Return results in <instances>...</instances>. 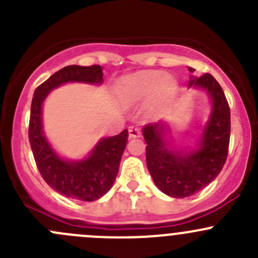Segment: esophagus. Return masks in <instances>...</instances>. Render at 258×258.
<instances>
[{"label":"esophagus","mask_w":258,"mask_h":258,"mask_svg":"<svg viewBox=\"0 0 258 258\" xmlns=\"http://www.w3.org/2000/svg\"><path fill=\"white\" fill-rule=\"evenodd\" d=\"M128 136L135 139V137H140L141 136V131L137 126H130L128 127Z\"/></svg>","instance_id":"esophagus-1"}]
</instances>
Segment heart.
<instances>
[{"label": "heart", "instance_id": "1", "mask_svg": "<svg viewBox=\"0 0 258 258\" xmlns=\"http://www.w3.org/2000/svg\"><path fill=\"white\" fill-rule=\"evenodd\" d=\"M165 72H141L122 81L119 98L123 103H135L151 97L162 85H172Z\"/></svg>", "mask_w": 258, "mask_h": 258}]
</instances>
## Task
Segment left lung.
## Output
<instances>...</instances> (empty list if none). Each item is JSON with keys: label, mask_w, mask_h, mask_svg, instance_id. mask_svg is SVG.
Masks as SVG:
<instances>
[{"label": "left lung", "mask_w": 258, "mask_h": 258, "mask_svg": "<svg viewBox=\"0 0 258 258\" xmlns=\"http://www.w3.org/2000/svg\"><path fill=\"white\" fill-rule=\"evenodd\" d=\"M189 71L195 70L189 67ZM188 85L204 88L212 98V113L200 140V147L187 153L170 150L163 139L167 127L161 122L146 124L142 132L147 144L148 171L156 186L175 199L192 196L217 177L230 146V106L220 83L212 75L205 74L189 80Z\"/></svg>", "instance_id": "8db88e82"}]
</instances>
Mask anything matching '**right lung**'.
Segmentation results:
<instances>
[{"instance_id": "add662e5", "label": "right lung", "mask_w": 258, "mask_h": 258, "mask_svg": "<svg viewBox=\"0 0 258 258\" xmlns=\"http://www.w3.org/2000/svg\"><path fill=\"white\" fill-rule=\"evenodd\" d=\"M101 66H66L41 83L33 93L31 103L28 139L33 157L41 176L51 188L69 199L80 201H95L112 187L122 153L126 147L128 131L107 137L98 142L88 158L70 162L59 158L49 147L42 132V102L48 92L66 82H102Z\"/></svg>"}]
</instances>
